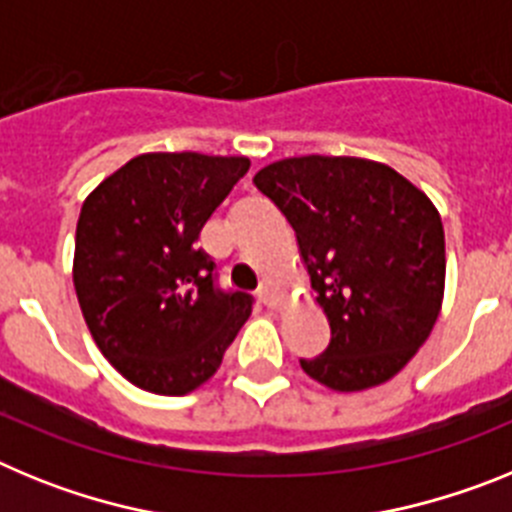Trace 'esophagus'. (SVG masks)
I'll list each match as a JSON object with an SVG mask.
<instances>
[{
  "instance_id": "34e87169",
  "label": "esophagus",
  "mask_w": 512,
  "mask_h": 512,
  "mask_svg": "<svg viewBox=\"0 0 512 512\" xmlns=\"http://www.w3.org/2000/svg\"><path fill=\"white\" fill-rule=\"evenodd\" d=\"M259 302L266 307H277L279 302H282V292H279V287L274 282H264L259 287Z\"/></svg>"
}]
</instances>
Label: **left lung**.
Segmentation results:
<instances>
[{"instance_id": "obj_1", "label": "left lung", "mask_w": 512, "mask_h": 512, "mask_svg": "<svg viewBox=\"0 0 512 512\" xmlns=\"http://www.w3.org/2000/svg\"><path fill=\"white\" fill-rule=\"evenodd\" d=\"M253 184L297 235L330 343L300 359L336 392L384 384L431 336L443 302L446 241L436 205L387 164L297 156L264 166Z\"/></svg>"}]
</instances>
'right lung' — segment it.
<instances>
[{
  "instance_id": "obj_1",
  "label": "right lung",
  "mask_w": 512,
  "mask_h": 512,
  "mask_svg": "<svg viewBox=\"0 0 512 512\" xmlns=\"http://www.w3.org/2000/svg\"><path fill=\"white\" fill-rule=\"evenodd\" d=\"M248 166L246 156L140 153L81 205L76 297L104 359L140 390H197L251 315V295L220 292L197 246Z\"/></svg>"
}]
</instances>
